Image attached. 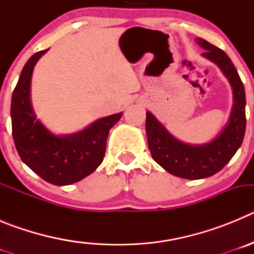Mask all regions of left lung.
<instances>
[{
	"label": "left lung",
	"instance_id": "1",
	"mask_svg": "<svg viewBox=\"0 0 254 254\" xmlns=\"http://www.w3.org/2000/svg\"><path fill=\"white\" fill-rule=\"evenodd\" d=\"M194 40L205 49L202 57L214 62L232 86L233 107L226 125L208 142L188 143L173 136L151 112H146V136L152 159L168 173L185 179L207 178L220 172L241 147L246 132V91L232 60L202 38Z\"/></svg>",
	"mask_w": 254,
	"mask_h": 254
}]
</instances>
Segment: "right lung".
Returning <instances> with one entry per match:
<instances>
[{"instance_id": "1", "label": "right lung", "mask_w": 254, "mask_h": 254, "mask_svg": "<svg viewBox=\"0 0 254 254\" xmlns=\"http://www.w3.org/2000/svg\"><path fill=\"white\" fill-rule=\"evenodd\" d=\"M31 56L20 73L11 98V123L15 146L22 163L40 178L55 186H68L90 176L102 164L109 129L123 112L103 117L80 129L57 134L37 118L30 99L31 76L40 57Z\"/></svg>"}]
</instances>
